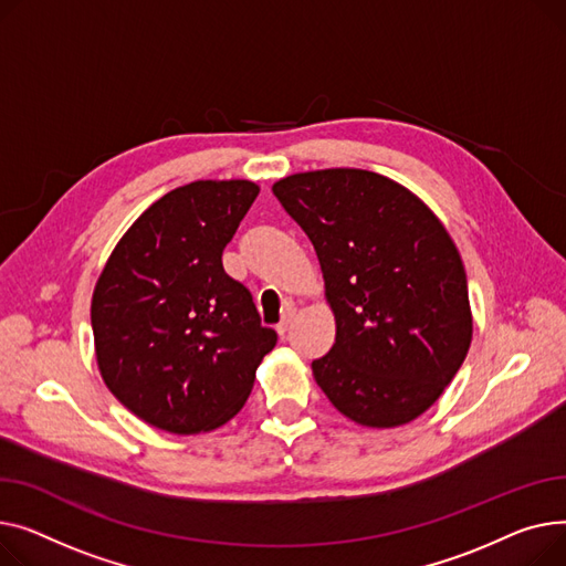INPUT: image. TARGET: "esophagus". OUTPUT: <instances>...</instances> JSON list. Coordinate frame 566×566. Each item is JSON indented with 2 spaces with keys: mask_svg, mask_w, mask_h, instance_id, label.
Wrapping results in <instances>:
<instances>
[{
  "mask_svg": "<svg viewBox=\"0 0 566 566\" xmlns=\"http://www.w3.org/2000/svg\"><path fill=\"white\" fill-rule=\"evenodd\" d=\"M294 317H296V308H294V304H287V306L283 308L281 322H279V326H276L279 336H285V334H287V328H290V324L294 322Z\"/></svg>",
  "mask_w": 566,
  "mask_h": 566,
  "instance_id": "34e87169",
  "label": "esophagus"
}]
</instances>
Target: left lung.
Returning <instances> with one entry per match:
<instances>
[{
	"instance_id": "8db88e82",
	"label": "left lung",
	"mask_w": 566,
	"mask_h": 566,
	"mask_svg": "<svg viewBox=\"0 0 566 566\" xmlns=\"http://www.w3.org/2000/svg\"><path fill=\"white\" fill-rule=\"evenodd\" d=\"M315 247L336 343L317 386L363 427H397L434 405L473 338L469 283L448 230L416 193L363 169L272 187Z\"/></svg>"
}]
</instances>
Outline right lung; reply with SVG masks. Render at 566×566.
Returning <instances> with one entry per match:
<instances>
[{
	"instance_id": "obj_1",
	"label": "right lung",
	"mask_w": 566,
	"mask_h": 566,
	"mask_svg": "<svg viewBox=\"0 0 566 566\" xmlns=\"http://www.w3.org/2000/svg\"><path fill=\"white\" fill-rule=\"evenodd\" d=\"M258 191L251 180H196L164 193L129 226L95 283L99 375L157 429L198 434L228 422L276 345L251 292L221 262Z\"/></svg>"
}]
</instances>
